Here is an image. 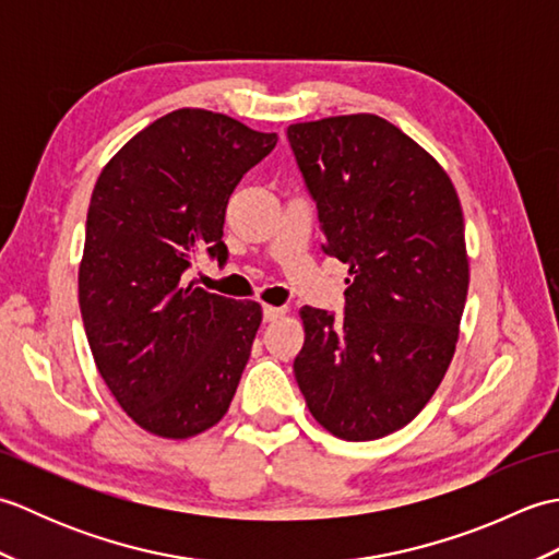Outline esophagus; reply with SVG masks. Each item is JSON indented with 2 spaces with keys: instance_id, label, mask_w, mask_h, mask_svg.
<instances>
[{
  "instance_id": "obj_1",
  "label": "esophagus",
  "mask_w": 559,
  "mask_h": 559,
  "mask_svg": "<svg viewBox=\"0 0 559 559\" xmlns=\"http://www.w3.org/2000/svg\"><path fill=\"white\" fill-rule=\"evenodd\" d=\"M286 314V307H273V305H264V322H276Z\"/></svg>"
}]
</instances>
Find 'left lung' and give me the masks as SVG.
<instances>
[{
    "label": "left lung",
    "mask_w": 559,
    "mask_h": 559,
    "mask_svg": "<svg viewBox=\"0 0 559 559\" xmlns=\"http://www.w3.org/2000/svg\"><path fill=\"white\" fill-rule=\"evenodd\" d=\"M324 252L348 264L346 314L302 307L293 362L314 420L367 442L401 430L454 358L468 293L463 211L430 153L382 117L288 127Z\"/></svg>",
    "instance_id": "8db88e82"
}]
</instances>
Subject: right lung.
I'll use <instances>...</instances> for the list:
<instances>
[{
  "instance_id": "add662e5",
  "label": "right lung",
  "mask_w": 559,
  "mask_h": 559,
  "mask_svg": "<svg viewBox=\"0 0 559 559\" xmlns=\"http://www.w3.org/2000/svg\"><path fill=\"white\" fill-rule=\"evenodd\" d=\"M276 134L182 108L141 129L91 194L79 305L93 360L146 432L187 439L230 408L261 305L187 283L199 252L228 259L225 206Z\"/></svg>"
}]
</instances>
